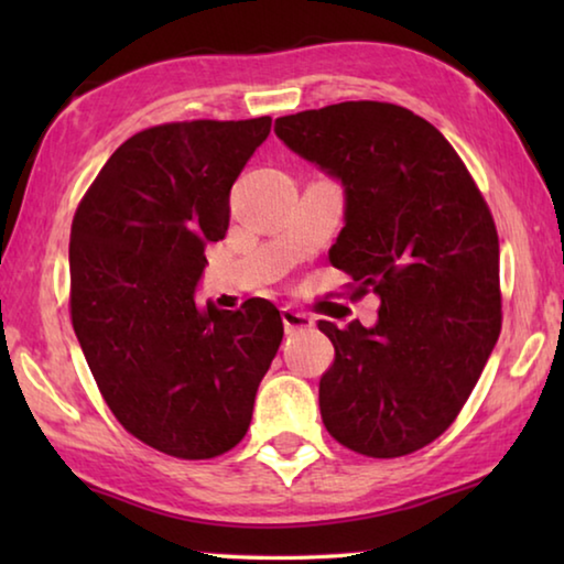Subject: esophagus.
Masks as SVG:
<instances>
[{"mask_svg":"<svg viewBox=\"0 0 564 564\" xmlns=\"http://www.w3.org/2000/svg\"><path fill=\"white\" fill-rule=\"evenodd\" d=\"M281 318H283V326L285 330H305L313 326V318L308 313H301V311H293V308H283L281 311Z\"/></svg>","mask_w":564,"mask_h":564,"instance_id":"obj_1","label":"esophagus"}]
</instances>
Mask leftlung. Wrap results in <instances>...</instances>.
Here are the masks:
<instances>
[{
    "instance_id": "1",
    "label": "left lung",
    "mask_w": 564,
    "mask_h": 564,
    "mask_svg": "<svg viewBox=\"0 0 564 564\" xmlns=\"http://www.w3.org/2000/svg\"><path fill=\"white\" fill-rule=\"evenodd\" d=\"M275 137L340 178L346 226L330 263L352 299H380L373 328L318 323L336 348L323 425L360 455L415 453L453 425L500 336L490 208L443 133L398 104L299 111L275 119Z\"/></svg>"
}]
</instances>
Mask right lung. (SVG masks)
<instances>
[{
    "label": "right lung",
    "instance_id": "right-lung-1",
    "mask_svg": "<svg viewBox=\"0 0 564 564\" xmlns=\"http://www.w3.org/2000/svg\"><path fill=\"white\" fill-rule=\"evenodd\" d=\"M271 117L174 121L133 133L76 208L72 326L123 431L181 460L243 441L283 338L275 305H198L204 248L228 231V194Z\"/></svg>",
    "mask_w": 564,
    "mask_h": 564
}]
</instances>
